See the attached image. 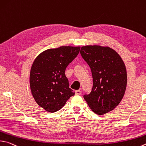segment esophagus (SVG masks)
<instances>
[{
    "mask_svg": "<svg viewBox=\"0 0 146 146\" xmlns=\"http://www.w3.org/2000/svg\"><path fill=\"white\" fill-rule=\"evenodd\" d=\"M82 93L81 91H80V90H76V91H75V94L76 95H80Z\"/></svg>",
    "mask_w": 146,
    "mask_h": 146,
    "instance_id": "obj_1",
    "label": "esophagus"
}]
</instances>
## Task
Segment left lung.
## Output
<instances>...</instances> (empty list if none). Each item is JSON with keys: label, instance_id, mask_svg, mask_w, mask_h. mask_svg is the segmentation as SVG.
<instances>
[{"label": "left lung", "instance_id": "8db88e82", "mask_svg": "<svg viewBox=\"0 0 146 146\" xmlns=\"http://www.w3.org/2000/svg\"><path fill=\"white\" fill-rule=\"evenodd\" d=\"M80 54L91 70L93 86L84 95L90 108L103 115L113 110L121 102L126 91V66L117 52L108 46L87 45Z\"/></svg>", "mask_w": 146, "mask_h": 146}]
</instances>
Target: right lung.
Wrapping results in <instances>:
<instances>
[{"label": "right lung", "mask_w": 146, "mask_h": 146, "mask_svg": "<svg viewBox=\"0 0 146 146\" xmlns=\"http://www.w3.org/2000/svg\"><path fill=\"white\" fill-rule=\"evenodd\" d=\"M80 46H60L46 50L34 60L30 72L32 94L39 106L55 112L75 94L69 87L65 70L77 56Z\"/></svg>", "instance_id": "right-lung-1"}]
</instances>
